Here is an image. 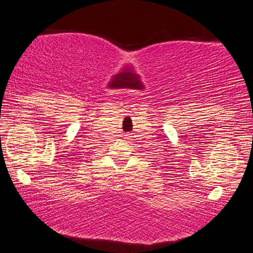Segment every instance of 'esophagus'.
Here are the masks:
<instances>
[{
    "mask_svg": "<svg viewBox=\"0 0 253 253\" xmlns=\"http://www.w3.org/2000/svg\"><path fill=\"white\" fill-rule=\"evenodd\" d=\"M131 138H132V135L130 133H126V139H131Z\"/></svg>",
    "mask_w": 253,
    "mask_h": 253,
    "instance_id": "esophagus-1",
    "label": "esophagus"
}]
</instances>
